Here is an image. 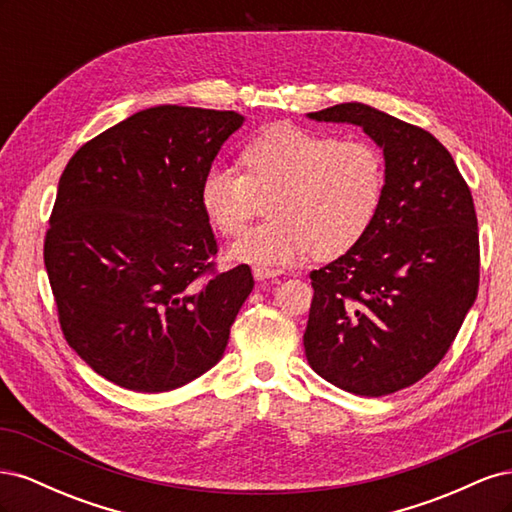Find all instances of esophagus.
<instances>
[{
  "mask_svg": "<svg viewBox=\"0 0 512 512\" xmlns=\"http://www.w3.org/2000/svg\"><path fill=\"white\" fill-rule=\"evenodd\" d=\"M254 277L258 282H265V280H273V277H277V275H282V271L280 269H267V267H254Z\"/></svg>",
  "mask_w": 512,
  "mask_h": 512,
  "instance_id": "34e87169",
  "label": "esophagus"
}]
</instances>
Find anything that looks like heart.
<instances>
[{
  "label": "heart",
  "mask_w": 512,
  "mask_h": 512,
  "mask_svg": "<svg viewBox=\"0 0 512 512\" xmlns=\"http://www.w3.org/2000/svg\"><path fill=\"white\" fill-rule=\"evenodd\" d=\"M241 173L211 168L200 181V209L224 237L239 235L260 211V224L228 247V256L256 267L342 256L374 222L384 194V162L365 141L277 123L247 141Z\"/></svg>",
  "instance_id": "obj_1"
}]
</instances>
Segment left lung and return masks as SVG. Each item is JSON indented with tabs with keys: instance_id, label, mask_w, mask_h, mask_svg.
<instances>
[{
	"instance_id": "1",
	"label": "left lung",
	"mask_w": 512,
	"mask_h": 512,
	"mask_svg": "<svg viewBox=\"0 0 512 512\" xmlns=\"http://www.w3.org/2000/svg\"><path fill=\"white\" fill-rule=\"evenodd\" d=\"M352 123L384 153V194L361 241L309 273V365L348 393L412 386L451 348L478 292L474 200L436 136L361 102L309 113Z\"/></svg>"
}]
</instances>
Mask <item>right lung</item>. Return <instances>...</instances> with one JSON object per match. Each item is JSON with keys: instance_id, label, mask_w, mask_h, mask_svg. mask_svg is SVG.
Masks as SVG:
<instances>
[{"instance_id": "right-lung-1", "label": "right lung", "mask_w": 512, "mask_h": 512, "mask_svg": "<svg viewBox=\"0 0 512 512\" xmlns=\"http://www.w3.org/2000/svg\"><path fill=\"white\" fill-rule=\"evenodd\" d=\"M243 115L164 104L91 138L59 179L44 239L59 324L123 389L164 393L222 359L250 297L247 265L215 271L200 181Z\"/></svg>"}]
</instances>
